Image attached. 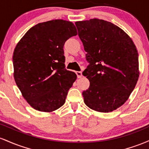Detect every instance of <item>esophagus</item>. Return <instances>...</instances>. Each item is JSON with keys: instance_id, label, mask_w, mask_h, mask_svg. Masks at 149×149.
<instances>
[{"instance_id": "obj_1", "label": "esophagus", "mask_w": 149, "mask_h": 149, "mask_svg": "<svg viewBox=\"0 0 149 149\" xmlns=\"http://www.w3.org/2000/svg\"><path fill=\"white\" fill-rule=\"evenodd\" d=\"M76 75H77V77H78V78H81V77L83 76V74H82L81 71H76Z\"/></svg>"}]
</instances>
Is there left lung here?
<instances>
[{
    "label": "left lung",
    "instance_id": "obj_1",
    "mask_svg": "<svg viewBox=\"0 0 149 149\" xmlns=\"http://www.w3.org/2000/svg\"><path fill=\"white\" fill-rule=\"evenodd\" d=\"M89 65L83 72L90 87L84 102L96 111L108 113L123 104L139 78V59L132 39L118 26L99 19L76 22Z\"/></svg>",
    "mask_w": 149,
    "mask_h": 149
}]
</instances>
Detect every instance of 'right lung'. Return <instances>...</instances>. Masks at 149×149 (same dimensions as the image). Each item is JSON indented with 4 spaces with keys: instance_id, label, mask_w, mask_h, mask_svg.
I'll return each instance as SVG.
<instances>
[{
    "instance_id": "1",
    "label": "right lung",
    "mask_w": 149,
    "mask_h": 149,
    "mask_svg": "<svg viewBox=\"0 0 149 149\" xmlns=\"http://www.w3.org/2000/svg\"><path fill=\"white\" fill-rule=\"evenodd\" d=\"M76 35L72 22L51 20L31 28L15 47V83L36 110L51 112L64 104L77 76L65 69L64 45Z\"/></svg>"
}]
</instances>
